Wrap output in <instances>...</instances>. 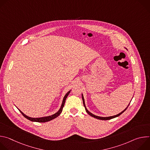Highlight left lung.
I'll return each mask as SVG.
<instances>
[{
  "label": "left lung",
  "instance_id": "obj_1",
  "mask_svg": "<svg viewBox=\"0 0 150 150\" xmlns=\"http://www.w3.org/2000/svg\"><path fill=\"white\" fill-rule=\"evenodd\" d=\"M127 50V49H126V48H125ZM133 98V97H132ZM82 101H83V106H84V108H85V110H86V112H87V113L89 115H90L91 116H92V117H94V118H96V119H100V120H110V119H113V118H115V117H118V116H119L121 114H122L126 109H127V108H128V106H129V105L130 104V103H129V104H128V105L126 107V109H124L122 112H120V113H119V114H117V115H115V116H108V117H101V116H96V115H94V114H93L92 113H91L90 112H89L88 110V109H87V108H86V106H85V100H84V97H83V94H82Z\"/></svg>",
  "mask_w": 150,
  "mask_h": 150
}]
</instances>
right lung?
Masks as SVG:
<instances>
[{"label":"right lung","instance_id":"1","mask_svg":"<svg viewBox=\"0 0 150 150\" xmlns=\"http://www.w3.org/2000/svg\"><path fill=\"white\" fill-rule=\"evenodd\" d=\"M71 90H69L65 95V96H64L63 98V100H62V104H61V106L60 108L59 109V110L56 112L54 114L52 115H50V116H45V117H31L30 116H27L26 115H25L23 112H21L18 108H17L19 111L22 113V115L27 119H28L30 121H32V122H49L50 120H52L54 119H55L56 117H57V116H59L60 115V114L62 113V110H63V108L64 107V105H65V101H66V99L67 98V97L68 96L69 94L70 93Z\"/></svg>","mask_w":150,"mask_h":150}]
</instances>
